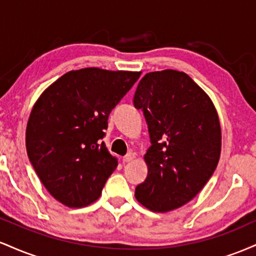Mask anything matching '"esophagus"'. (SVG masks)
<instances>
[{"label":"esophagus","instance_id":"1","mask_svg":"<svg viewBox=\"0 0 256 256\" xmlns=\"http://www.w3.org/2000/svg\"><path fill=\"white\" fill-rule=\"evenodd\" d=\"M134 158V152H128V154H126L124 158H122V162H131L132 160Z\"/></svg>","mask_w":256,"mask_h":256}]
</instances>
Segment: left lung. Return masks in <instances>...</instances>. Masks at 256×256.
I'll use <instances>...</instances> for the list:
<instances>
[{"instance_id": "1", "label": "left lung", "mask_w": 256, "mask_h": 256, "mask_svg": "<svg viewBox=\"0 0 256 256\" xmlns=\"http://www.w3.org/2000/svg\"><path fill=\"white\" fill-rule=\"evenodd\" d=\"M134 104L142 110L152 146L148 176L137 201L152 212L188 204L212 177L222 150V128L212 100L186 73L164 70L140 79Z\"/></svg>"}]
</instances>
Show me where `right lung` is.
I'll use <instances>...</instances> for the list:
<instances>
[{"instance_id":"add662e5","label":"right lung","mask_w":256,"mask_h":256,"mask_svg":"<svg viewBox=\"0 0 256 256\" xmlns=\"http://www.w3.org/2000/svg\"><path fill=\"white\" fill-rule=\"evenodd\" d=\"M140 72L89 67L43 91L26 128V150L46 189L71 208L92 204L118 166L102 138L108 116Z\"/></svg>"}]
</instances>
